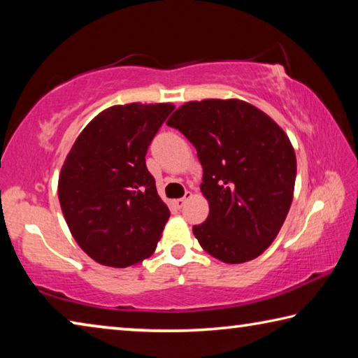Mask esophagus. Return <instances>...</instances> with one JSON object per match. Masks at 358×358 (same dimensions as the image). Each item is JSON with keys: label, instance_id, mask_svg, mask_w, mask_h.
Instances as JSON below:
<instances>
[{"label": "esophagus", "instance_id": "34e87169", "mask_svg": "<svg viewBox=\"0 0 358 358\" xmlns=\"http://www.w3.org/2000/svg\"><path fill=\"white\" fill-rule=\"evenodd\" d=\"M192 197V192L191 191H187L186 194H185V197H181V199H177V201H175V205H177L178 208H183L185 207V203L189 201V199Z\"/></svg>", "mask_w": 358, "mask_h": 358}]
</instances>
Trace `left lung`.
Returning <instances> with one entry per match:
<instances>
[{
  "label": "left lung",
  "mask_w": 358,
  "mask_h": 358,
  "mask_svg": "<svg viewBox=\"0 0 358 358\" xmlns=\"http://www.w3.org/2000/svg\"><path fill=\"white\" fill-rule=\"evenodd\" d=\"M167 124L196 147L203 169L210 213L192 227L199 243L226 264L260 256L292 203L296 159L286 132L238 99L186 102Z\"/></svg>",
  "instance_id": "1"
}]
</instances>
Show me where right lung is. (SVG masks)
Returning <instances> with one entry per match:
<instances>
[{
	"instance_id": "obj_1",
	"label": "right lung",
	"mask_w": 358,
	"mask_h": 358,
	"mask_svg": "<svg viewBox=\"0 0 358 358\" xmlns=\"http://www.w3.org/2000/svg\"><path fill=\"white\" fill-rule=\"evenodd\" d=\"M172 104L113 106L90 121L58 180L64 220L78 246L107 266L142 262L171 216L145 156Z\"/></svg>"
}]
</instances>
